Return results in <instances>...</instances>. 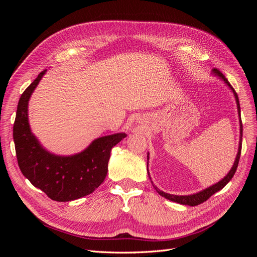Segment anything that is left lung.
I'll list each match as a JSON object with an SVG mask.
<instances>
[{
  "label": "left lung",
  "mask_w": 257,
  "mask_h": 257,
  "mask_svg": "<svg viewBox=\"0 0 257 257\" xmlns=\"http://www.w3.org/2000/svg\"><path fill=\"white\" fill-rule=\"evenodd\" d=\"M213 73L215 75H217L219 77H221V78L226 82L229 88L232 90V92H234L235 94V97H236V102H237V107H238V113L240 115V104H239V98H238V95L236 91L234 90V88L231 87V84L228 82V80L225 78V76L219 71L217 68H213ZM241 145H242V121H241V116H240V142H239V149H238V154L236 157V161L234 163V166L231 167L230 172L227 174L226 177H224V179H222V180L220 182L215 183L214 185L210 186V188L201 191L199 193H196V194H193V195H186V196H178V195H173V194H168V193H164L163 191H160L157 186H154V189L157 190V192L160 194L161 196L165 197L166 199H169L172 201H175V203H178V204H181V205H189V206H197V205H200L201 203H204V201H206L207 199H209L210 197H211L214 193H216L217 191L222 190L225 185H226L230 180L231 178L234 177L236 170H237V167H238V163H239V160H240V154H241ZM148 160H149V154H148ZM148 166V165H147ZM148 175H149V170H148ZM150 177V176H149ZM151 179V178H150Z\"/></svg>",
  "instance_id": "8db88e82"
}]
</instances>
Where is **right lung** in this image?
Listing matches in <instances>:
<instances>
[{"label":"right lung","instance_id":"1","mask_svg":"<svg viewBox=\"0 0 257 257\" xmlns=\"http://www.w3.org/2000/svg\"><path fill=\"white\" fill-rule=\"evenodd\" d=\"M45 73L46 69L25 90L17 106L13 136L18 165L23 176L52 200L78 199L94 192L105 180L112 147L126 134L97 138L84 151L72 157H58L43 149L30 131L28 103Z\"/></svg>","mask_w":257,"mask_h":257}]
</instances>
